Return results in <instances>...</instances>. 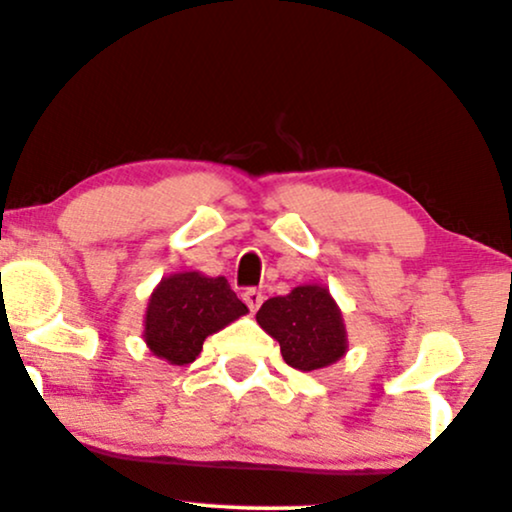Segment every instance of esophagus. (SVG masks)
<instances>
[{"instance_id": "34e87169", "label": "esophagus", "mask_w": 512, "mask_h": 512, "mask_svg": "<svg viewBox=\"0 0 512 512\" xmlns=\"http://www.w3.org/2000/svg\"><path fill=\"white\" fill-rule=\"evenodd\" d=\"M262 300H264L262 290H257V288H248V290H245V293H243V302L248 304L250 312H257V309H260Z\"/></svg>"}]
</instances>
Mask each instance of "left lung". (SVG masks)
<instances>
[{"mask_svg": "<svg viewBox=\"0 0 512 512\" xmlns=\"http://www.w3.org/2000/svg\"><path fill=\"white\" fill-rule=\"evenodd\" d=\"M257 323L278 340L283 361L297 371L331 366L347 352L342 314L321 286H297L290 295L269 297Z\"/></svg>", "mask_w": 512, "mask_h": 512, "instance_id": "8db88e82", "label": "left lung"}]
</instances>
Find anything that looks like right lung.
<instances>
[{
  "label": "right lung",
  "instance_id": "obj_1",
  "mask_svg": "<svg viewBox=\"0 0 512 512\" xmlns=\"http://www.w3.org/2000/svg\"><path fill=\"white\" fill-rule=\"evenodd\" d=\"M248 312L224 276L172 274L148 300L144 340L155 357L184 366L196 361L208 335Z\"/></svg>",
  "mask_w": 512,
  "mask_h": 512
}]
</instances>
